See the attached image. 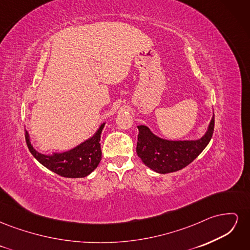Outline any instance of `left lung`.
Instances as JSON below:
<instances>
[{"mask_svg":"<svg viewBox=\"0 0 250 250\" xmlns=\"http://www.w3.org/2000/svg\"><path fill=\"white\" fill-rule=\"evenodd\" d=\"M215 118L207 133L196 141H167L155 137L146 126H138L137 154L147 167L158 173H171L187 167L208 146L213 137Z\"/></svg>","mask_w":250,"mask_h":250,"instance_id":"8db88e82","label":"left lung"}]
</instances>
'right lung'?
Segmentation results:
<instances>
[{
    "label": "right lung",
    "mask_w": 250,
    "mask_h": 250,
    "mask_svg": "<svg viewBox=\"0 0 250 250\" xmlns=\"http://www.w3.org/2000/svg\"><path fill=\"white\" fill-rule=\"evenodd\" d=\"M104 127L102 124L99 130L92 139L82 143L67 152L59 153L54 155H44L37 152L30 144L29 134L26 131L25 138L27 146L30 152L44 167L60 176L69 178H79L85 177L89 173H92L99 165L102 158L100 137Z\"/></svg>",
    "instance_id": "obj_1"
}]
</instances>
